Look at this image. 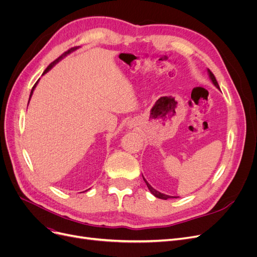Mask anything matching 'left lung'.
<instances>
[{
	"mask_svg": "<svg viewBox=\"0 0 257 257\" xmlns=\"http://www.w3.org/2000/svg\"><path fill=\"white\" fill-rule=\"evenodd\" d=\"M208 74H209V77H210V79H211V81H212V83L215 85V87L217 88V89H220V87H219V83H217V81H216V79H215V77H214V75L211 73V71H210V69H208ZM143 178H144V176H143ZM144 180H145V182H146V184H147V186H148V189H149V191L153 194V195L155 196V197H158V198H161V199H167V198H174L173 196H169V195H166V194H163V193H161V192H159V191H157L155 189H153L152 186L147 182V180L146 179L144 178ZM176 198V197H175Z\"/></svg>",
	"mask_w": 257,
	"mask_h": 257,
	"instance_id": "obj_1",
	"label": "left lung"
}]
</instances>
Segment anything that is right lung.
Returning a JSON list of instances; mask_svg holds the SVG:
<instances>
[{
	"label": "right lung",
	"instance_id": "right-lung-1",
	"mask_svg": "<svg viewBox=\"0 0 257 257\" xmlns=\"http://www.w3.org/2000/svg\"><path fill=\"white\" fill-rule=\"evenodd\" d=\"M76 49H77V47H76V48H71V49H69V50H68L67 52H65V53H63V54H62V56H61V57H59V58H58L57 60H54V61L52 62V63H51V64H50V65H49V66H48L47 68H46V69H45V72L43 73V75H44V74H46V73H47V72H49V71H50V69H51V68H52V67H53L54 65H56V64L58 63V62H60V61H61L62 59H63L64 57H66V56H67V54H69V53H71L72 51H74V50H76ZM37 82H38V81H37ZM37 82H36V83L34 84V87L32 88V90H31V93H30V98H29V102H30V99H31V97H32V94H33V91H34V89H35V87H36V84H37Z\"/></svg>",
	"mask_w": 257,
	"mask_h": 257
}]
</instances>
